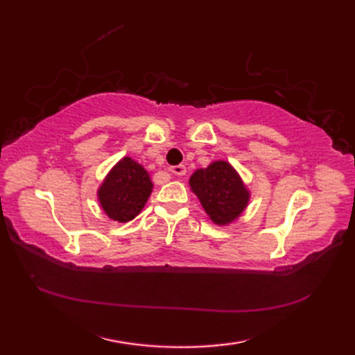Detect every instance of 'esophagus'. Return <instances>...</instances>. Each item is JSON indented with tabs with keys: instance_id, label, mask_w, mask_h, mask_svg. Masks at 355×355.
Segmentation results:
<instances>
[{
	"instance_id": "esophagus-1",
	"label": "esophagus",
	"mask_w": 355,
	"mask_h": 355,
	"mask_svg": "<svg viewBox=\"0 0 355 355\" xmlns=\"http://www.w3.org/2000/svg\"><path fill=\"white\" fill-rule=\"evenodd\" d=\"M171 172L175 173V175H184L186 173V166L184 164H177V166H172Z\"/></svg>"
}]
</instances>
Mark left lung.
Masks as SVG:
<instances>
[{
  "mask_svg": "<svg viewBox=\"0 0 355 355\" xmlns=\"http://www.w3.org/2000/svg\"><path fill=\"white\" fill-rule=\"evenodd\" d=\"M189 186L216 225L236 221L250 201V191L236 169L225 160L212 162L207 168L195 171Z\"/></svg>",
  "mask_w": 355,
  "mask_h": 355,
  "instance_id": "left-lung-1",
  "label": "left lung"
}]
</instances>
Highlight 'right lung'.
Listing matches in <instances>:
<instances>
[{
    "mask_svg": "<svg viewBox=\"0 0 355 355\" xmlns=\"http://www.w3.org/2000/svg\"><path fill=\"white\" fill-rule=\"evenodd\" d=\"M153 187L148 171L131 157H123L99 186L97 200L110 220L128 223L145 207Z\"/></svg>",
    "mask_w": 355,
    "mask_h": 355,
    "instance_id": "add662e5",
    "label": "right lung"
}]
</instances>
